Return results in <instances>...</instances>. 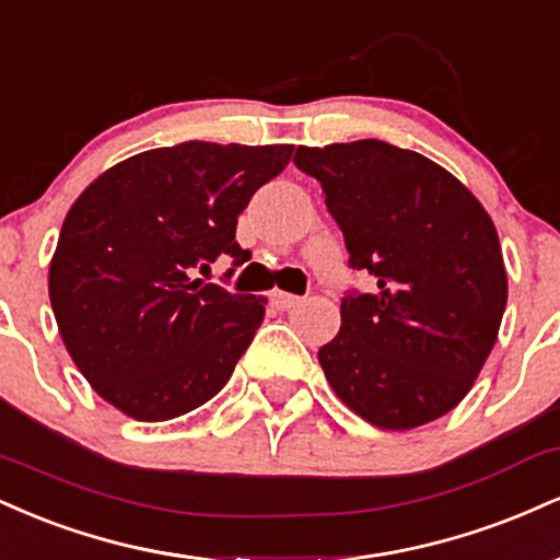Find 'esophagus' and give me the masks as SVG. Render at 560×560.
<instances>
[{"instance_id": "obj_1", "label": "esophagus", "mask_w": 560, "mask_h": 560, "mask_svg": "<svg viewBox=\"0 0 560 560\" xmlns=\"http://www.w3.org/2000/svg\"><path fill=\"white\" fill-rule=\"evenodd\" d=\"M271 300H273V305L279 307V311H292V307H298L302 302L298 294H289V292H273Z\"/></svg>"}]
</instances>
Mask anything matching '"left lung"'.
Listing matches in <instances>:
<instances>
[{
    "mask_svg": "<svg viewBox=\"0 0 560 560\" xmlns=\"http://www.w3.org/2000/svg\"><path fill=\"white\" fill-rule=\"evenodd\" d=\"M320 184L350 266L376 279L347 292L342 326L318 350L347 408L378 429H416L453 410L492 352L508 300L498 231L453 173L387 141L298 147Z\"/></svg>",
    "mask_w": 560,
    "mask_h": 560,
    "instance_id": "8db88e82",
    "label": "left lung"
}]
</instances>
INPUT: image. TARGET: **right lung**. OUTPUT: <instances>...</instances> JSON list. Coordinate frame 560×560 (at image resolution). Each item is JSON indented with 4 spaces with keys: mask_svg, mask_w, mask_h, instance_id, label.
Here are the masks:
<instances>
[{
    "mask_svg": "<svg viewBox=\"0 0 560 560\" xmlns=\"http://www.w3.org/2000/svg\"><path fill=\"white\" fill-rule=\"evenodd\" d=\"M292 152L184 141L139 152L81 191L49 262V300L102 400L137 421H168L223 389L266 298L202 284L191 271L218 255L242 266L236 218Z\"/></svg>",
    "mask_w": 560,
    "mask_h": 560,
    "instance_id": "right-lung-1",
    "label": "right lung"
}]
</instances>
